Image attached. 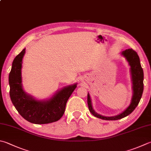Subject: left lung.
<instances>
[{
    "label": "left lung",
    "mask_w": 151,
    "mask_h": 151,
    "mask_svg": "<svg viewBox=\"0 0 151 151\" xmlns=\"http://www.w3.org/2000/svg\"><path fill=\"white\" fill-rule=\"evenodd\" d=\"M121 55L126 59L130 66V73L132 76L133 96L130 104L126 110L119 114L114 116H104L96 113L94 110L92 102L89 93L87 94V104L90 112L96 118L105 120H117L126 117L129 115L139 104L140 101L142 94L143 92V70L140 63V60L137 53L132 49H126L121 52Z\"/></svg>",
    "instance_id": "obj_1"
}]
</instances>
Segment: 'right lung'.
<instances>
[{
    "instance_id": "right-lung-1",
    "label": "right lung",
    "mask_w": 151,
    "mask_h": 151,
    "mask_svg": "<svg viewBox=\"0 0 151 151\" xmlns=\"http://www.w3.org/2000/svg\"><path fill=\"white\" fill-rule=\"evenodd\" d=\"M25 49L14 59L9 73L10 96L12 104L25 120L35 124H49L63 116L66 102L77 87L68 85L46 100H37L25 91L22 86V68Z\"/></svg>"
}]
</instances>
